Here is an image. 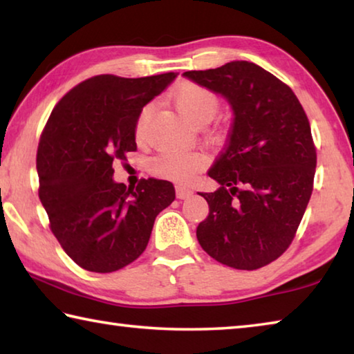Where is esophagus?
Returning <instances> with one entry per match:
<instances>
[{
  "mask_svg": "<svg viewBox=\"0 0 354 354\" xmlns=\"http://www.w3.org/2000/svg\"><path fill=\"white\" fill-rule=\"evenodd\" d=\"M192 195H194V192H192L189 187H184V185H178L176 187V196L179 200H185Z\"/></svg>",
  "mask_w": 354,
  "mask_h": 354,
  "instance_id": "34e87169",
  "label": "esophagus"
}]
</instances>
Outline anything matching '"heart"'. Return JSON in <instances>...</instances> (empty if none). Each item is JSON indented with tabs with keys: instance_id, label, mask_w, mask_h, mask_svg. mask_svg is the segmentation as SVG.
<instances>
[{
	"instance_id": "1",
	"label": "heart",
	"mask_w": 354,
	"mask_h": 354,
	"mask_svg": "<svg viewBox=\"0 0 354 354\" xmlns=\"http://www.w3.org/2000/svg\"><path fill=\"white\" fill-rule=\"evenodd\" d=\"M173 100L178 111L189 120L192 124H206L215 117L218 111V98L209 88L195 82H184L179 86ZM153 106L148 104L140 111L136 122L137 139L145 134ZM203 156L195 151H183V149H165L151 160V170L154 175L170 179L175 183H187L194 173L203 165Z\"/></svg>"
}]
</instances>
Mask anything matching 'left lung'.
Here are the masks:
<instances>
[{
  "instance_id": "left-lung-1",
  "label": "left lung",
  "mask_w": 354,
  "mask_h": 354,
  "mask_svg": "<svg viewBox=\"0 0 354 354\" xmlns=\"http://www.w3.org/2000/svg\"><path fill=\"white\" fill-rule=\"evenodd\" d=\"M184 77L223 97L232 111L227 143L207 175L201 248L237 270H256L289 248L313 194L317 154L295 93L259 65L232 61Z\"/></svg>"
}]
</instances>
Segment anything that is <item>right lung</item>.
Wrapping results in <instances>:
<instances>
[{
  "label": "right lung",
  "mask_w": 354,
  "mask_h": 354,
  "mask_svg": "<svg viewBox=\"0 0 354 354\" xmlns=\"http://www.w3.org/2000/svg\"><path fill=\"white\" fill-rule=\"evenodd\" d=\"M176 76H93L71 88L48 118L37 149L39 196L53 234L84 270L111 273L136 261L158 214L175 200L164 179L127 189L113 181L112 164L136 151L137 117Z\"/></svg>",
  "instance_id": "add662e5"
}]
</instances>
